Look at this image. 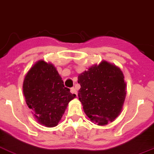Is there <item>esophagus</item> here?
I'll return each mask as SVG.
<instances>
[{
    "label": "esophagus",
    "instance_id": "esophagus-1",
    "mask_svg": "<svg viewBox=\"0 0 154 154\" xmlns=\"http://www.w3.org/2000/svg\"><path fill=\"white\" fill-rule=\"evenodd\" d=\"M70 92L72 93V94H73V95H77V90H76V89L74 88H72L70 89Z\"/></svg>",
    "mask_w": 154,
    "mask_h": 154
}]
</instances>
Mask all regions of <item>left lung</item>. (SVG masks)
Returning <instances> with one entry per match:
<instances>
[{
    "label": "left lung",
    "mask_w": 154,
    "mask_h": 154,
    "mask_svg": "<svg viewBox=\"0 0 154 154\" xmlns=\"http://www.w3.org/2000/svg\"><path fill=\"white\" fill-rule=\"evenodd\" d=\"M78 97L85 114L92 122L103 126L121 114L127 85L117 66L103 60L78 75Z\"/></svg>",
    "instance_id": "8db88e82"
}]
</instances>
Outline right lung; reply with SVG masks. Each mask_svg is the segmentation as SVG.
I'll list each match as a JSON object with an SVG mask.
<instances>
[{"label": "right lung", "instance_id": "1", "mask_svg": "<svg viewBox=\"0 0 154 154\" xmlns=\"http://www.w3.org/2000/svg\"><path fill=\"white\" fill-rule=\"evenodd\" d=\"M23 91L36 121L47 128L57 126L69 103L76 98L65 88L55 66L43 59L36 62L25 75Z\"/></svg>", "mask_w": 154, "mask_h": 154}]
</instances>
